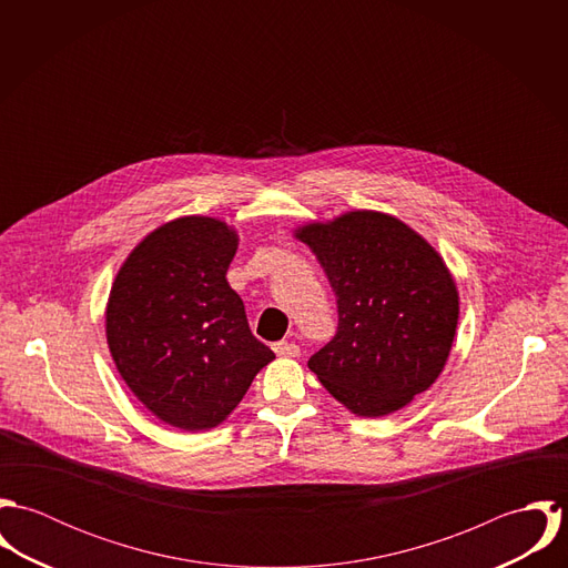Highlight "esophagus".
<instances>
[{
    "label": "esophagus",
    "instance_id": "1",
    "mask_svg": "<svg viewBox=\"0 0 568 568\" xmlns=\"http://www.w3.org/2000/svg\"><path fill=\"white\" fill-rule=\"evenodd\" d=\"M273 352L284 358H295V356H300V345L288 343V341H277V343H273Z\"/></svg>",
    "mask_w": 568,
    "mask_h": 568
}]
</instances>
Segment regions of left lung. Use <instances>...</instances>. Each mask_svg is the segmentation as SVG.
<instances>
[{
  "mask_svg": "<svg viewBox=\"0 0 568 568\" xmlns=\"http://www.w3.org/2000/svg\"><path fill=\"white\" fill-rule=\"evenodd\" d=\"M336 295L334 338L308 367L363 417L389 415L442 374L459 320V293L439 253L403 221L372 210L295 234Z\"/></svg>",
  "mask_w": 568,
  "mask_h": 568,
  "instance_id": "obj_1",
  "label": "left lung"
}]
</instances>
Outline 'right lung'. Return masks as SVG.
<instances>
[{"label": "right lung", "instance_id": "add662e5", "mask_svg": "<svg viewBox=\"0 0 568 568\" xmlns=\"http://www.w3.org/2000/svg\"><path fill=\"white\" fill-rule=\"evenodd\" d=\"M239 234L183 216L138 244L109 293L106 343L138 400L183 430L221 424L275 354L260 343L227 282Z\"/></svg>", "mask_w": 568, "mask_h": 568}]
</instances>
